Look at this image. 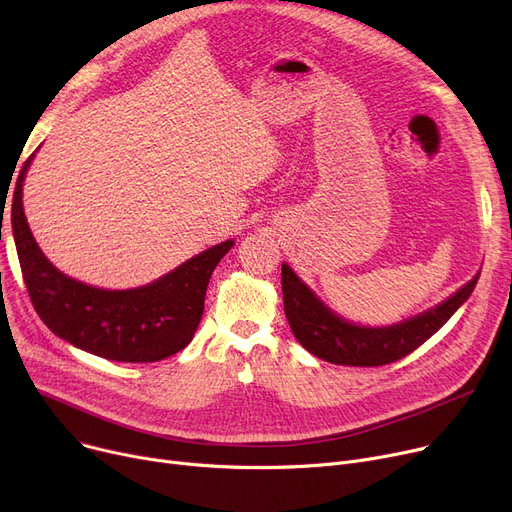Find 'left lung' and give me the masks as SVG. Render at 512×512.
Here are the masks:
<instances>
[{"label": "left lung", "mask_w": 512, "mask_h": 512, "mask_svg": "<svg viewBox=\"0 0 512 512\" xmlns=\"http://www.w3.org/2000/svg\"><path fill=\"white\" fill-rule=\"evenodd\" d=\"M479 272L436 307L407 317L392 326H361L348 321L321 301L297 272L282 263L284 313L290 330L303 348L334 365L378 367L413 353L432 338L469 297Z\"/></svg>", "instance_id": "1"}]
</instances>
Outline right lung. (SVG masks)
Listing matches in <instances>:
<instances>
[{"instance_id": "add662e5", "label": "right lung", "mask_w": 512, "mask_h": 512, "mask_svg": "<svg viewBox=\"0 0 512 512\" xmlns=\"http://www.w3.org/2000/svg\"><path fill=\"white\" fill-rule=\"evenodd\" d=\"M33 157L24 161L16 180L12 234L26 290L43 324L80 351L120 363H153L182 351L197 332L215 265L234 240L213 245L137 288L110 290L70 278L45 257L26 222L22 186Z\"/></svg>"}]
</instances>
